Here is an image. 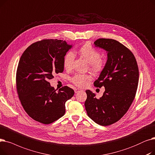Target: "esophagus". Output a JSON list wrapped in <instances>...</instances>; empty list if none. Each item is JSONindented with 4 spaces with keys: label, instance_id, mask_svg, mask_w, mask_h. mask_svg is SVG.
Returning a JSON list of instances; mask_svg holds the SVG:
<instances>
[{
    "label": "esophagus",
    "instance_id": "34e87169",
    "mask_svg": "<svg viewBox=\"0 0 155 155\" xmlns=\"http://www.w3.org/2000/svg\"><path fill=\"white\" fill-rule=\"evenodd\" d=\"M81 91V90L80 89H79V88H76V89L74 90V92L76 93H78L79 91Z\"/></svg>",
    "mask_w": 155,
    "mask_h": 155
}]
</instances>
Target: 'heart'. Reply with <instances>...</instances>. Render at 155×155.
Instances as JSON below:
<instances>
[{
    "label": "heart",
    "instance_id": "heart-1",
    "mask_svg": "<svg viewBox=\"0 0 155 155\" xmlns=\"http://www.w3.org/2000/svg\"><path fill=\"white\" fill-rule=\"evenodd\" d=\"M78 54L89 63L91 71L95 74L101 72L105 67L104 61L100 58V51L94 48L90 43H86L78 50ZM75 59V55L72 51H69L63 58V65L66 70H71ZM91 80V76L87 74H78L74 76L71 81L76 86L83 87L87 85V83Z\"/></svg>",
    "mask_w": 155,
    "mask_h": 155
}]
</instances>
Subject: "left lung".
Listing matches in <instances>:
<instances>
[{"label":"left lung","mask_w":155,"mask_h":155,"mask_svg":"<svg viewBox=\"0 0 155 155\" xmlns=\"http://www.w3.org/2000/svg\"><path fill=\"white\" fill-rule=\"evenodd\" d=\"M94 46L107 51L108 59L94 86L105 87L100 98L86 90L84 106L87 114L97 124L107 126L119 121L126 114L135 98L139 82L137 61L132 51L118 41L96 40Z\"/></svg>","instance_id":"1"}]
</instances>
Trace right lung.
I'll return each mask as SVG.
<instances>
[{"label": "right lung", "mask_w": 155, "mask_h": 155, "mask_svg": "<svg viewBox=\"0 0 155 155\" xmlns=\"http://www.w3.org/2000/svg\"><path fill=\"white\" fill-rule=\"evenodd\" d=\"M71 47L65 41L44 39L31 44L22 54L16 88L22 106L33 120L49 124L65 114V102L74 91L66 86L56 91L48 81L64 71L63 58Z\"/></svg>", "instance_id": "add662e5"}]
</instances>
